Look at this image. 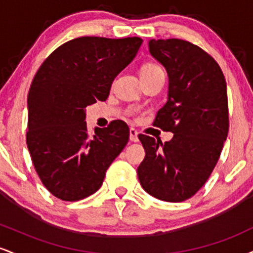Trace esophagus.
Wrapping results in <instances>:
<instances>
[{
  "mask_svg": "<svg viewBox=\"0 0 253 253\" xmlns=\"http://www.w3.org/2000/svg\"><path fill=\"white\" fill-rule=\"evenodd\" d=\"M129 140L133 141V143H136L139 140L138 132H136L135 128H129Z\"/></svg>",
  "mask_w": 253,
  "mask_h": 253,
  "instance_id": "34e87169",
  "label": "esophagus"
}]
</instances>
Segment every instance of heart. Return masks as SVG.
I'll list each match as a JSON object with an SVG mask.
<instances>
[{"label": "heart", "mask_w": 253, "mask_h": 253, "mask_svg": "<svg viewBox=\"0 0 253 253\" xmlns=\"http://www.w3.org/2000/svg\"><path fill=\"white\" fill-rule=\"evenodd\" d=\"M157 72H163V71H162V69L159 68L157 64L147 63L145 64V65H143V68H141L140 76H149V75L157 74Z\"/></svg>", "instance_id": "obj_1"}]
</instances>
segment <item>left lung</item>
Wrapping results in <instances>:
<instances>
[{
    "mask_svg": "<svg viewBox=\"0 0 253 253\" xmlns=\"http://www.w3.org/2000/svg\"><path fill=\"white\" fill-rule=\"evenodd\" d=\"M149 48L169 76L168 101L153 126L173 136L163 144L139 135L146 155L136 172L150 195L182 202L201 189L219 161L229 126L227 86L219 64L194 43L152 39Z\"/></svg>",
    "mask_w": 253,
    "mask_h": 253,
    "instance_id": "left-lung-1",
    "label": "left lung"
}]
</instances>
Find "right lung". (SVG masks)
I'll return each mask as SVG.
<instances>
[{
    "label": "right lung",
    "mask_w": 253,
    "mask_h": 253,
    "mask_svg": "<svg viewBox=\"0 0 253 253\" xmlns=\"http://www.w3.org/2000/svg\"><path fill=\"white\" fill-rule=\"evenodd\" d=\"M141 42L138 37L76 38L52 52L34 76L26 141L40 181L58 199L78 201L97 191L128 143V126L121 120L90 133L85 107L107 100Z\"/></svg>",
    "instance_id": "obj_1"
}]
</instances>
